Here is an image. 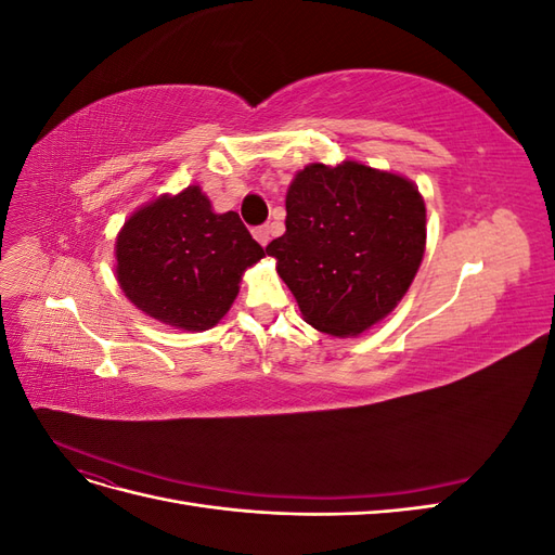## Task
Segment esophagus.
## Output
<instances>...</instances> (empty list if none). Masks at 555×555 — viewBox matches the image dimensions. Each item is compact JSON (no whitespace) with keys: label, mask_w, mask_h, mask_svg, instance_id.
I'll list each match as a JSON object with an SVG mask.
<instances>
[{"label":"esophagus","mask_w":555,"mask_h":555,"mask_svg":"<svg viewBox=\"0 0 555 555\" xmlns=\"http://www.w3.org/2000/svg\"><path fill=\"white\" fill-rule=\"evenodd\" d=\"M255 238H257V243H259L261 247H266L268 243H271V231H268L266 227L255 229Z\"/></svg>","instance_id":"obj_1"}]
</instances>
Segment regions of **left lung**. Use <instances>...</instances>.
<instances>
[{
  "label": "left lung",
  "mask_w": 555,
  "mask_h": 555,
  "mask_svg": "<svg viewBox=\"0 0 555 555\" xmlns=\"http://www.w3.org/2000/svg\"><path fill=\"white\" fill-rule=\"evenodd\" d=\"M287 231L266 247L306 322L357 338L408 294L426 251L416 184L357 159L314 162L287 190Z\"/></svg>",
  "instance_id": "8db88e82"
}]
</instances>
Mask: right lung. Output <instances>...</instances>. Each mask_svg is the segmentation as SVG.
I'll use <instances>...</instances> for the list:
<instances>
[{
	"instance_id": "right-lung-1",
	"label": "right lung",
	"mask_w": 555,
	"mask_h": 555,
	"mask_svg": "<svg viewBox=\"0 0 555 555\" xmlns=\"http://www.w3.org/2000/svg\"><path fill=\"white\" fill-rule=\"evenodd\" d=\"M266 257L238 212H215L198 184L133 210L115 238V278L147 317L208 331L229 312L243 273Z\"/></svg>"
}]
</instances>
